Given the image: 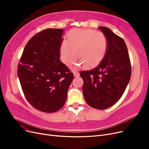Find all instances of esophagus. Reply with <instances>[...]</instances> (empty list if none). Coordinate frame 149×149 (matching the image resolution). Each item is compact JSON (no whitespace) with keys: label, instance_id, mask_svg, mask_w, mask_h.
<instances>
[{"label":"esophagus","instance_id":"1","mask_svg":"<svg viewBox=\"0 0 149 149\" xmlns=\"http://www.w3.org/2000/svg\"><path fill=\"white\" fill-rule=\"evenodd\" d=\"M73 74H74V76L75 77H79L80 75V74L78 72H77V71H74Z\"/></svg>","mask_w":149,"mask_h":149}]
</instances>
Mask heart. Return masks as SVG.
I'll return each mask as SVG.
<instances>
[{"mask_svg": "<svg viewBox=\"0 0 149 149\" xmlns=\"http://www.w3.org/2000/svg\"><path fill=\"white\" fill-rule=\"evenodd\" d=\"M68 41L62 40L59 53L61 60L69 65H84L86 69L97 67L103 60L107 49L105 36L100 32L89 29L74 28L67 34Z\"/></svg>", "mask_w": 149, "mask_h": 149, "instance_id": "obj_1", "label": "heart"}]
</instances>
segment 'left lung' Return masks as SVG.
<instances>
[{
    "label": "left lung",
    "mask_w": 149,
    "mask_h": 149,
    "mask_svg": "<svg viewBox=\"0 0 149 149\" xmlns=\"http://www.w3.org/2000/svg\"><path fill=\"white\" fill-rule=\"evenodd\" d=\"M107 41L102 62L95 69L80 73L86 103L97 109L114 105L122 97L131 77V65L127 46L122 38L107 27L100 26Z\"/></svg>",
    "instance_id": "8db88e82"
}]
</instances>
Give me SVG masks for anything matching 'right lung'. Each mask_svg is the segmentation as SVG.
Wrapping results in <instances>:
<instances>
[{
  "label": "right lung",
  "mask_w": 149,
  "mask_h": 149,
  "mask_svg": "<svg viewBox=\"0 0 149 149\" xmlns=\"http://www.w3.org/2000/svg\"><path fill=\"white\" fill-rule=\"evenodd\" d=\"M64 31L46 29L26 45L17 75L23 93L37 110L52 113L65 103L74 75L60 60L59 48Z\"/></svg>",
  "instance_id": "obj_1"
}]
</instances>
